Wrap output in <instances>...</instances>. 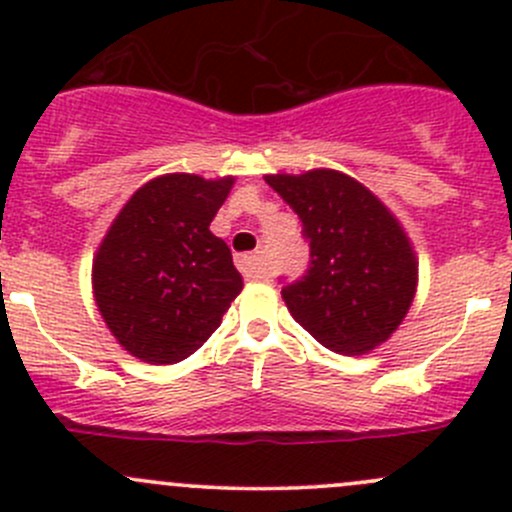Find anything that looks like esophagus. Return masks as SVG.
<instances>
[{
    "label": "esophagus",
    "mask_w": 512,
    "mask_h": 512,
    "mask_svg": "<svg viewBox=\"0 0 512 512\" xmlns=\"http://www.w3.org/2000/svg\"><path fill=\"white\" fill-rule=\"evenodd\" d=\"M240 270H242V275L250 277V280H265V277H270V267H267L265 257H262L260 252L242 257Z\"/></svg>",
    "instance_id": "esophagus-1"
}]
</instances>
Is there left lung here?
Wrapping results in <instances>:
<instances>
[{"instance_id":"8db88e82","label":"left lung","mask_w":512,"mask_h":512,"mask_svg":"<svg viewBox=\"0 0 512 512\" xmlns=\"http://www.w3.org/2000/svg\"><path fill=\"white\" fill-rule=\"evenodd\" d=\"M299 215L309 270L282 289L289 314L337 354H369L404 322L418 260L399 218L364 183L332 168L265 175Z\"/></svg>"}]
</instances>
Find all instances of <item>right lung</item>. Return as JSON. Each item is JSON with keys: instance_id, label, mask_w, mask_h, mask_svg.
<instances>
[{"instance_id": "add662e5", "label": "right lung", "mask_w": 512, "mask_h": 512, "mask_svg": "<svg viewBox=\"0 0 512 512\" xmlns=\"http://www.w3.org/2000/svg\"><path fill=\"white\" fill-rule=\"evenodd\" d=\"M232 185V175H158L128 198L103 235L91 267L96 307L136 359H188L242 292L230 247L210 232Z\"/></svg>"}]
</instances>
